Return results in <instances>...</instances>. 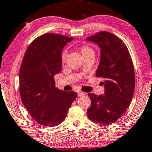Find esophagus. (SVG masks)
<instances>
[{"label":"esophagus","mask_w":152,"mask_h":152,"mask_svg":"<svg viewBox=\"0 0 152 152\" xmlns=\"http://www.w3.org/2000/svg\"><path fill=\"white\" fill-rule=\"evenodd\" d=\"M77 95H78V96H85V93H84V92H82V91H79L77 92Z\"/></svg>","instance_id":"esophagus-1"}]
</instances>
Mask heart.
Returning <instances> with one entry per match:
<instances>
[{"instance_id": "b5f03b06", "label": "heart", "mask_w": 152, "mask_h": 152, "mask_svg": "<svg viewBox=\"0 0 152 152\" xmlns=\"http://www.w3.org/2000/svg\"><path fill=\"white\" fill-rule=\"evenodd\" d=\"M82 56L83 55H86V54H89V53H94V50H92V48H91L89 46H83L82 48ZM67 52L66 50H63V53H62L61 55V61L62 62H64L65 61L67 58Z\"/></svg>"}]
</instances>
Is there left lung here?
Here are the masks:
<instances>
[{
    "instance_id": "1",
    "label": "left lung",
    "mask_w": 152,
    "mask_h": 152,
    "mask_svg": "<svg viewBox=\"0 0 152 152\" xmlns=\"http://www.w3.org/2000/svg\"><path fill=\"white\" fill-rule=\"evenodd\" d=\"M86 41L98 45L100 62L96 76L104 79V94L89 93L91 104L87 110L91 121L109 125L118 121L130 106L134 94V67L128 48L113 34L102 31Z\"/></svg>"
}]
</instances>
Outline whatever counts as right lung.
<instances>
[{
	"label": "right lung",
	"mask_w": 152,
	"mask_h": 152,
	"mask_svg": "<svg viewBox=\"0 0 152 152\" xmlns=\"http://www.w3.org/2000/svg\"><path fill=\"white\" fill-rule=\"evenodd\" d=\"M73 38L46 34L34 40L24 54L20 70V93L22 104L39 124H61L77 93L56 87L54 75L62 70L63 48Z\"/></svg>",
	"instance_id": "1"
}]
</instances>
